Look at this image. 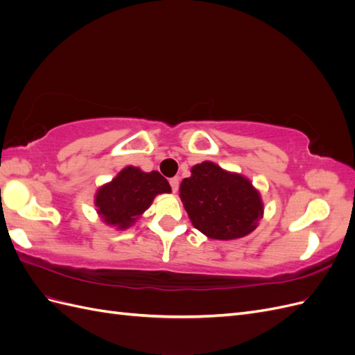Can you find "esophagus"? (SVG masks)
<instances>
[{
  "mask_svg": "<svg viewBox=\"0 0 355 355\" xmlns=\"http://www.w3.org/2000/svg\"><path fill=\"white\" fill-rule=\"evenodd\" d=\"M170 187H171V189H173V192H178V188H179V178H171V179H170Z\"/></svg>",
  "mask_w": 355,
  "mask_h": 355,
  "instance_id": "obj_1",
  "label": "esophagus"
}]
</instances>
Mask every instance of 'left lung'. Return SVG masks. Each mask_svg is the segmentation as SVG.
<instances>
[{
	"instance_id": "1",
	"label": "left lung",
	"mask_w": 355,
	"mask_h": 355,
	"mask_svg": "<svg viewBox=\"0 0 355 355\" xmlns=\"http://www.w3.org/2000/svg\"><path fill=\"white\" fill-rule=\"evenodd\" d=\"M179 197L200 232L213 240H237L253 232L263 218V201L250 179L213 161L192 166Z\"/></svg>"
}]
</instances>
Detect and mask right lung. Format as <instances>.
Returning <instances> with one entry per match:
<instances>
[{
    "label": "right lung",
    "instance_id": "add662e5",
    "mask_svg": "<svg viewBox=\"0 0 355 355\" xmlns=\"http://www.w3.org/2000/svg\"><path fill=\"white\" fill-rule=\"evenodd\" d=\"M168 192L171 188L167 179L157 170L146 173L139 167L127 166L96 191V213L103 223L116 231H124L133 227L157 196Z\"/></svg>",
    "mask_w": 355,
    "mask_h": 355
}]
</instances>
